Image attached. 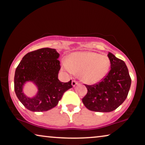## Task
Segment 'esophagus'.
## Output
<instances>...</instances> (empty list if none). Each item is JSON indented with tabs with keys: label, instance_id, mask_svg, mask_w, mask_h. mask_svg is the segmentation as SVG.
<instances>
[{
	"label": "esophagus",
	"instance_id": "esophagus-1",
	"mask_svg": "<svg viewBox=\"0 0 145 145\" xmlns=\"http://www.w3.org/2000/svg\"><path fill=\"white\" fill-rule=\"evenodd\" d=\"M78 84V82H76L75 80H72V86L73 87H75L76 85H77Z\"/></svg>",
	"mask_w": 145,
	"mask_h": 145
}]
</instances>
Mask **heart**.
<instances>
[{"label": "heart", "mask_w": 145, "mask_h": 145, "mask_svg": "<svg viewBox=\"0 0 145 145\" xmlns=\"http://www.w3.org/2000/svg\"><path fill=\"white\" fill-rule=\"evenodd\" d=\"M111 62L106 56L92 52H76L64 61L62 69L70 74L77 73L78 77L86 84L100 82L109 72Z\"/></svg>", "instance_id": "b5f03b06"}]
</instances>
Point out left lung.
<instances>
[{
    "mask_svg": "<svg viewBox=\"0 0 145 145\" xmlns=\"http://www.w3.org/2000/svg\"><path fill=\"white\" fill-rule=\"evenodd\" d=\"M107 56L111 62V70L107 75L99 84L86 85L88 93L82 102L90 111H114L125 100L131 88V78L126 64L111 52Z\"/></svg>",
    "mask_w": 145,
    "mask_h": 145,
    "instance_id": "left-lung-1",
    "label": "left lung"
}]
</instances>
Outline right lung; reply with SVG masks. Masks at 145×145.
Here are the masks:
<instances>
[{
	"mask_svg": "<svg viewBox=\"0 0 145 145\" xmlns=\"http://www.w3.org/2000/svg\"><path fill=\"white\" fill-rule=\"evenodd\" d=\"M59 54L54 48H43L24 56L15 70L14 86L16 97L25 108L33 112H43L58 104L64 93L72 88V80L58 79L61 69ZM35 86L37 92L30 97L23 92L27 83Z\"/></svg>",
	"mask_w": 145,
	"mask_h": 145,
	"instance_id": "1",
	"label": "right lung"
}]
</instances>
